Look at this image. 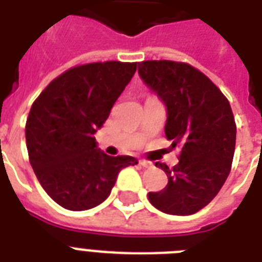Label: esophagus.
Listing matches in <instances>:
<instances>
[{"instance_id": "34e87169", "label": "esophagus", "mask_w": 262, "mask_h": 262, "mask_svg": "<svg viewBox=\"0 0 262 262\" xmlns=\"http://www.w3.org/2000/svg\"><path fill=\"white\" fill-rule=\"evenodd\" d=\"M140 164L145 168H151L152 167V163L151 162H148V160H140Z\"/></svg>"}]
</instances>
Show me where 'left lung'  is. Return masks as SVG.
Listing matches in <instances>:
<instances>
[{
    "mask_svg": "<svg viewBox=\"0 0 262 262\" xmlns=\"http://www.w3.org/2000/svg\"><path fill=\"white\" fill-rule=\"evenodd\" d=\"M139 73L167 107L166 137L181 152L163 190L149 191V203L168 215H193L215 199L231 170L236 125L223 92L203 72L168 59L139 62Z\"/></svg>",
    "mask_w": 262,
    "mask_h": 262,
    "instance_id": "1",
    "label": "left lung"
}]
</instances>
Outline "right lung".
Returning <instances> with one entry per match:
<instances>
[{
  "label": "right lung",
  "instance_id": "obj_1",
  "mask_svg": "<svg viewBox=\"0 0 262 262\" xmlns=\"http://www.w3.org/2000/svg\"><path fill=\"white\" fill-rule=\"evenodd\" d=\"M137 62H91L55 77L32 103L26 123L30 163L47 194L69 211H85L110 195L133 156H108L94 135L130 81Z\"/></svg>",
  "mask_w": 262,
  "mask_h": 262
}]
</instances>
